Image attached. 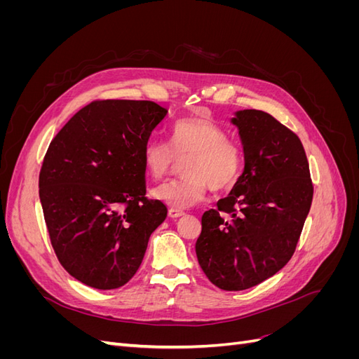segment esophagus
I'll return each instance as SVG.
<instances>
[{
	"label": "esophagus",
	"instance_id": "esophagus-1",
	"mask_svg": "<svg viewBox=\"0 0 359 359\" xmlns=\"http://www.w3.org/2000/svg\"><path fill=\"white\" fill-rule=\"evenodd\" d=\"M168 214H169V217L170 219H180V217H182L184 214V211H181V210H175V208H170L169 211H168Z\"/></svg>",
	"mask_w": 359,
	"mask_h": 359
}]
</instances>
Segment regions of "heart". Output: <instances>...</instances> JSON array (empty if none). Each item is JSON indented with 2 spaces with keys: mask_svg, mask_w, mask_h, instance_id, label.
Segmentation results:
<instances>
[{
  "mask_svg": "<svg viewBox=\"0 0 359 359\" xmlns=\"http://www.w3.org/2000/svg\"><path fill=\"white\" fill-rule=\"evenodd\" d=\"M182 163V180L172 181L151 193L156 201L170 208L186 210L203 201L208 186L226 191L240 180L244 169L241 147L227 140L224 130L210 118H186L170 130V147L149 140L142 151V163L153 180H163Z\"/></svg>",
  "mask_w": 359,
  "mask_h": 359,
  "instance_id": "1",
  "label": "heart"
}]
</instances>
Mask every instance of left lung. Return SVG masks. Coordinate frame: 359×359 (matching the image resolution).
<instances>
[{"instance_id": "obj_1", "label": "left lung", "mask_w": 359, "mask_h": 359, "mask_svg": "<svg viewBox=\"0 0 359 359\" xmlns=\"http://www.w3.org/2000/svg\"><path fill=\"white\" fill-rule=\"evenodd\" d=\"M244 170L217 210L202 215L196 256L205 276L223 290H245L283 268L295 252L313 184L299 137L274 116L235 112Z\"/></svg>"}]
</instances>
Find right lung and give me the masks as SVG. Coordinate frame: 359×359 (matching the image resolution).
Here are the masks:
<instances>
[{"label":"right lung","mask_w":359,"mask_h":359,"mask_svg":"<svg viewBox=\"0 0 359 359\" xmlns=\"http://www.w3.org/2000/svg\"><path fill=\"white\" fill-rule=\"evenodd\" d=\"M168 115L147 100L93 102L53 137L39 189L60 264L81 283L111 290L139 269L163 202L145 198L142 151Z\"/></svg>","instance_id":"right-lung-1"}]
</instances>
